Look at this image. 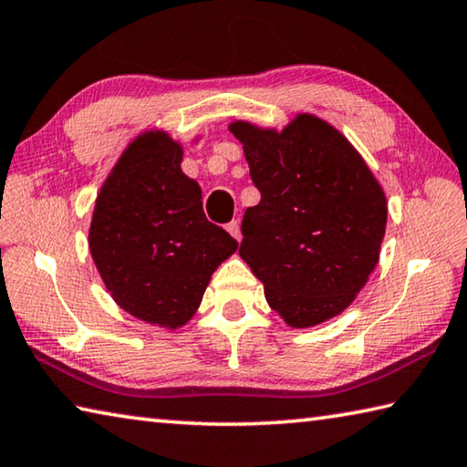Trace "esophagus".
<instances>
[{"instance_id":"34e87169","label":"esophagus","mask_w":467,"mask_h":467,"mask_svg":"<svg viewBox=\"0 0 467 467\" xmlns=\"http://www.w3.org/2000/svg\"><path fill=\"white\" fill-rule=\"evenodd\" d=\"M226 231H228V234L233 236V239H236V241L243 239V234H241V223H239V220H233V223H228V224H226Z\"/></svg>"}]
</instances>
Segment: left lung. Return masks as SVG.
I'll use <instances>...</instances> for the list:
<instances>
[{
	"mask_svg": "<svg viewBox=\"0 0 467 467\" xmlns=\"http://www.w3.org/2000/svg\"><path fill=\"white\" fill-rule=\"evenodd\" d=\"M261 192L239 255L285 325L308 328L349 306L379 259L388 206L366 161L335 126L298 114L284 130L236 120Z\"/></svg>",
	"mask_w": 467,
	"mask_h": 467,
	"instance_id": "1",
	"label": "left lung"
}]
</instances>
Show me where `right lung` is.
Listing matches in <instances>:
<instances>
[{
    "label": "right lung",
    "instance_id": "1",
    "mask_svg": "<svg viewBox=\"0 0 467 467\" xmlns=\"http://www.w3.org/2000/svg\"><path fill=\"white\" fill-rule=\"evenodd\" d=\"M182 159L167 132H140L101 185L89 226L91 257L114 302L169 330L193 317L212 274L239 247L206 218Z\"/></svg>",
    "mask_w": 467,
    "mask_h": 467
}]
</instances>
